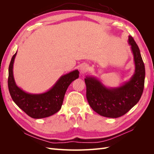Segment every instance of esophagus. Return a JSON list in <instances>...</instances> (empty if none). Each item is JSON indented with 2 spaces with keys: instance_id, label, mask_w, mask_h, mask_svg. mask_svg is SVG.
Instances as JSON below:
<instances>
[{
  "instance_id": "esophagus-1",
  "label": "esophagus",
  "mask_w": 154,
  "mask_h": 154,
  "mask_svg": "<svg viewBox=\"0 0 154 154\" xmlns=\"http://www.w3.org/2000/svg\"><path fill=\"white\" fill-rule=\"evenodd\" d=\"M80 72H81L82 74H84L85 72H86L88 71V65L84 64V63L82 64V66H80Z\"/></svg>"
}]
</instances>
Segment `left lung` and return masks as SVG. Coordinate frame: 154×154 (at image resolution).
<instances>
[{"label":"left lung","mask_w":154,"mask_h":154,"mask_svg":"<svg viewBox=\"0 0 154 154\" xmlns=\"http://www.w3.org/2000/svg\"><path fill=\"white\" fill-rule=\"evenodd\" d=\"M135 62V72L130 80L116 88H107L94 77L87 76L86 96L88 104L98 114L106 118L121 117L136 105L142 96L145 68L140 51L132 36H128Z\"/></svg>","instance_id":"1"}]
</instances>
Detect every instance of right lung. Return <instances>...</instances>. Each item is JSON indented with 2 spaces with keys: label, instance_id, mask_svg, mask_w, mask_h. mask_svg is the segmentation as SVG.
<instances>
[{
  "label": "right lung",
  "instance_id": "obj_1",
  "mask_svg": "<svg viewBox=\"0 0 154 154\" xmlns=\"http://www.w3.org/2000/svg\"><path fill=\"white\" fill-rule=\"evenodd\" d=\"M17 52L13 56L9 66L8 84L12 100L32 118H44L57 113L61 109L68 87L78 78L79 71L75 70L62 76L50 90L42 94H29L18 87L14 80L13 67Z\"/></svg>",
  "mask_w": 154,
  "mask_h": 154
}]
</instances>
